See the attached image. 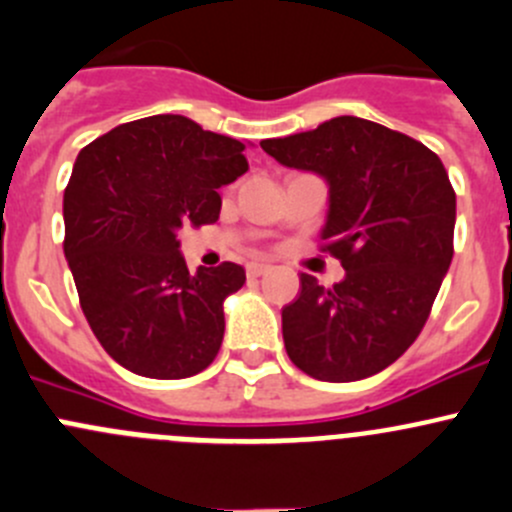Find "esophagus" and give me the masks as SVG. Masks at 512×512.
Here are the masks:
<instances>
[{
  "mask_svg": "<svg viewBox=\"0 0 512 512\" xmlns=\"http://www.w3.org/2000/svg\"><path fill=\"white\" fill-rule=\"evenodd\" d=\"M267 270H270V265H265V262H250V265H247V275L250 277L265 275Z\"/></svg>",
  "mask_w": 512,
  "mask_h": 512,
  "instance_id": "34e87169",
  "label": "esophagus"
}]
</instances>
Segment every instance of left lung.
Masks as SVG:
<instances>
[{"instance_id":"left-lung-1","label":"left lung","mask_w":512,"mask_h":512,"mask_svg":"<svg viewBox=\"0 0 512 512\" xmlns=\"http://www.w3.org/2000/svg\"><path fill=\"white\" fill-rule=\"evenodd\" d=\"M260 147L327 182L322 250L345 267L332 287L300 275V295L282 307L287 355L325 382L385 370L420 335L453 260L455 192L443 162L423 142L347 114Z\"/></svg>"}]
</instances>
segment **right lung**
<instances>
[{"label": "right lung", "instance_id": "obj_1", "mask_svg": "<svg viewBox=\"0 0 512 512\" xmlns=\"http://www.w3.org/2000/svg\"><path fill=\"white\" fill-rule=\"evenodd\" d=\"M245 145L182 114L119 124L79 152L64 190V257L99 345L130 372L182 380L225 335L235 262L187 270L177 230L217 222L220 187L247 172Z\"/></svg>", "mask_w": 512, "mask_h": 512}]
</instances>
